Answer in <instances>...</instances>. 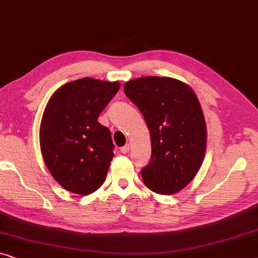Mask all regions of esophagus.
Returning a JSON list of instances; mask_svg holds the SVG:
<instances>
[{"instance_id": "obj_1", "label": "esophagus", "mask_w": 258, "mask_h": 258, "mask_svg": "<svg viewBox=\"0 0 258 258\" xmlns=\"http://www.w3.org/2000/svg\"><path fill=\"white\" fill-rule=\"evenodd\" d=\"M129 150H130V144H125L124 147L121 148V153L122 154H128Z\"/></svg>"}]
</instances>
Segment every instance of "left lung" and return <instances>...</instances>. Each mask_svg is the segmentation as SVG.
<instances>
[{"instance_id":"1","label":"left lung","mask_w":258,"mask_h":258,"mask_svg":"<svg viewBox=\"0 0 258 258\" xmlns=\"http://www.w3.org/2000/svg\"><path fill=\"white\" fill-rule=\"evenodd\" d=\"M150 133L151 157L142 170L154 192L170 195L189 184L203 163L207 126L191 88L171 77L146 76L124 84Z\"/></svg>"}]
</instances>
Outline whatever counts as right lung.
Listing matches in <instances>:
<instances>
[{
	"label": "right lung",
	"mask_w": 258,
	"mask_h": 258,
	"mask_svg": "<svg viewBox=\"0 0 258 258\" xmlns=\"http://www.w3.org/2000/svg\"><path fill=\"white\" fill-rule=\"evenodd\" d=\"M119 86L84 77L58 88L45 107L42 156L55 181L68 191L89 195L105 181L114 143L110 130L97 118Z\"/></svg>",
	"instance_id": "1"
}]
</instances>
